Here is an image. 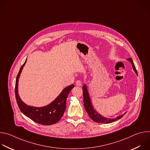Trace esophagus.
Segmentation results:
<instances>
[{"mask_svg":"<svg viewBox=\"0 0 150 150\" xmlns=\"http://www.w3.org/2000/svg\"><path fill=\"white\" fill-rule=\"evenodd\" d=\"M76 85H77V86H81L82 85V82L80 80H77L76 81Z\"/></svg>","mask_w":150,"mask_h":150,"instance_id":"1","label":"esophagus"}]
</instances>
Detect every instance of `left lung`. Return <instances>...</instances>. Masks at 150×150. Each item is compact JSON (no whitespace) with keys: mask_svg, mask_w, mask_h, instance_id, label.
<instances>
[{"mask_svg":"<svg viewBox=\"0 0 150 150\" xmlns=\"http://www.w3.org/2000/svg\"><path fill=\"white\" fill-rule=\"evenodd\" d=\"M127 60H128V61L131 62L134 72L138 75L137 71V69L135 68V67L134 65V62L132 60V59L131 58L127 59ZM82 90H83V105H84V108L85 109V110H86V112L88 114L90 117L91 119H92L94 122H96L97 123H110L113 122L115 121H116L117 120L120 119L126 113V112L124 114L121 115L117 116L116 118H114V119L107 118V117H105L103 116L102 115L99 114L98 112H97L96 111V110L94 109V107H93V105L92 102H91V98H90V94H89V93H88V88H87V87L86 84H84L83 85Z\"/></svg>","mask_w":150,"mask_h":150,"instance_id":"left-lung-1","label":"left lung"}]
</instances>
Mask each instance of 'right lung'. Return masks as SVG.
I'll return each instance as SVG.
<instances>
[{"mask_svg": "<svg viewBox=\"0 0 150 150\" xmlns=\"http://www.w3.org/2000/svg\"><path fill=\"white\" fill-rule=\"evenodd\" d=\"M27 59L21 67L15 82V97L20 110L34 122L43 125H51L57 123L62 117L67 107V99L71 90L75 87L72 84L64 88L60 94L50 104L43 107H33L26 104L21 99L18 94V81Z\"/></svg>", "mask_w": 150, "mask_h": 150, "instance_id": "obj_1", "label": "right lung"}]
</instances>
